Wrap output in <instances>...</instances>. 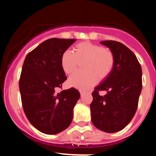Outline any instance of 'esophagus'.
I'll return each instance as SVG.
<instances>
[{
  "label": "esophagus",
  "mask_w": 156,
  "mask_h": 156,
  "mask_svg": "<svg viewBox=\"0 0 156 156\" xmlns=\"http://www.w3.org/2000/svg\"><path fill=\"white\" fill-rule=\"evenodd\" d=\"M80 96H81V97H83V95H84V92H82V91H80Z\"/></svg>",
  "instance_id": "obj_1"
}]
</instances>
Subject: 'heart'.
I'll return each instance as SVG.
<instances>
[{
	"label": "heart",
	"mask_w": 156,
	"mask_h": 156,
	"mask_svg": "<svg viewBox=\"0 0 156 156\" xmlns=\"http://www.w3.org/2000/svg\"><path fill=\"white\" fill-rule=\"evenodd\" d=\"M83 61L84 70L77 71L69 77L68 82L72 87L81 90H88L96 83L98 77L103 79L112 71L114 58L109 50L101 48L90 42L76 44L73 52L64 51L61 56V67L64 73L69 75L76 69L78 62Z\"/></svg>",
	"instance_id": "1"
}]
</instances>
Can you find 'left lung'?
<instances>
[{
  "label": "left lung",
  "mask_w": 156,
  "mask_h": 156,
  "mask_svg": "<svg viewBox=\"0 0 156 156\" xmlns=\"http://www.w3.org/2000/svg\"><path fill=\"white\" fill-rule=\"evenodd\" d=\"M113 53L114 66L110 73L92 92L90 105L93 125L102 131L115 133L122 130L136 112L142 89V71L136 56L125 44L102 41ZM107 94L101 96L99 90Z\"/></svg>",
  "instance_id": "8db88e82"
}]
</instances>
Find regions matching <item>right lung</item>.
Returning <instances> with one entry per match:
<instances>
[{"mask_svg":"<svg viewBox=\"0 0 156 156\" xmlns=\"http://www.w3.org/2000/svg\"><path fill=\"white\" fill-rule=\"evenodd\" d=\"M76 41L47 39L25 58L19 82L23 110L31 125L42 133H60L73 120L79 92L75 88L61 92L56 89L67 80L61 67V56Z\"/></svg>","mask_w":156,"mask_h":156,"instance_id":"1","label":"right lung"}]
</instances>
